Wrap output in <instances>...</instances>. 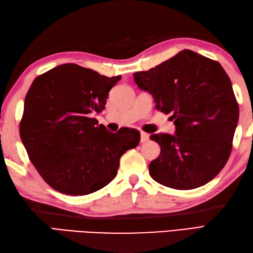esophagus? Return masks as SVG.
<instances>
[{
  "label": "esophagus",
  "mask_w": 253,
  "mask_h": 253,
  "mask_svg": "<svg viewBox=\"0 0 253 253\" xmlns=\"http://www.w3.org/2000/svg\"><path fill=\"white\" fill-rule=\"evenodd\" d=\"M148 140H149V133L141 131V133H140V141L143 143V142H147Z\"/></svg>",
  "instance_id": "esophagus-1"
}]
</instances>
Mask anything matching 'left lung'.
I'll return each instance as SVG.
<instances>
[{
	"label": "left lung",
	"mask_w": 253,
	"mask_h": 253,
	"mask_svg": "<svg viewBox=\"0 0 253 253\" xmlns=\"http://www.w3.org/2000/svg\"><path fill=\"white\" fill-rule=\"evenodd\" d=\"M153 96L155 109L176 126L175 135L150 136L161 147L149 173L159 184L179 190L212 180L228 161L239 118L232 83L221 64L182 50L147 72L133 74Z\"/></svg>",
	"instance_id": "1"
}]
</instances>
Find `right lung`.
<instances>
[{"mask_svg":"<svg viewBox=\"0 0 253 253\" xmlns=\"http://www.w3.org/2000/svg\"><path fill=\"white\" fill-rule=\"evenodd\" d=\"M122 76L106 77L76 64L38 76L25 98L20 138L47 185L71 196L92 193L115 178L120 159L136 148L140 132H111L95 118Z\"/></svg>","mask_w":253,"mask_h":253,"instance_id":"1","label":"right lung"}]
</instances>
